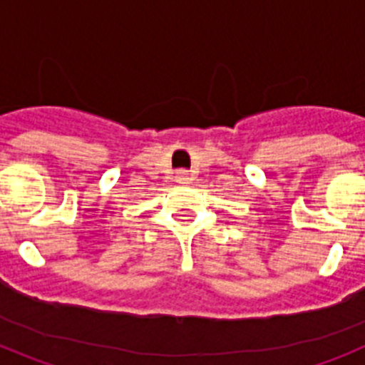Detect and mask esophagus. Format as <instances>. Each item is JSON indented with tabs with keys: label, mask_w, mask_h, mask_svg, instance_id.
<instances>
[{
	"label": "esophagus",
	"mask_w": 365,
	"mask_h": 365,
	"mask_svg": "<svg viewBox=\"0 0 365 365\" xmlns=\"http://www.w3.org/2000/svg\"><path fill=\"white\" fill-rule=\"evenodd\" d=\"M177 179H179V180H186V179H188V172H185V170H180V172H177Z\"/></svg>",
	"instance_id": "esophagus-1"
}]
</instances>
